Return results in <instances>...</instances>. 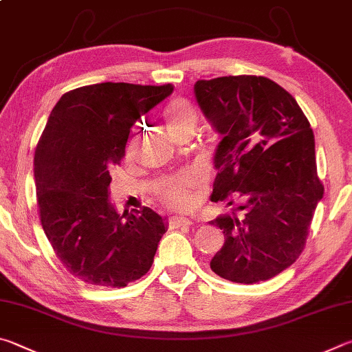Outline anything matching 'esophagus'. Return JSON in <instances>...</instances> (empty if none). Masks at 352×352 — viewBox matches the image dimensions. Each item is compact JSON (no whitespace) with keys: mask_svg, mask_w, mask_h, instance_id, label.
Masks as SVG:
<instances>
[{"mask_svg":"<svg viewBox=\"0 0 352 352\" xmlns=\"http://www.w3.org/2000/svg\"><path fill=\"white\" fill-rule=\"evenodd\" d=\"M168 223H170V226H173V227H179V226H188V224H192L193 221L190 219V218H184V217H171Z\"/></svg>","mask_w":352,"mask_h":352,"instance_id":"esophagus-1","label":"esophagus"}]
</instances>
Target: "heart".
<instances>
[{
  "instance_id": "1",
  "label": "heart",
  "mask_w": 352,
  "mask_h": 352,
  "mask_svg": "<svg viewBox=\"0 0 352 352\" xmlns=\"http://www.w3.org/2000/svg\"><path fill=\"white\" fill-rule=\"evenodd\" d=\"M164 123L171 138H181L184 133L193 131L199 120L198 109L187 98H175L164 109ZM131 153V148L128 154ZM199 176L193 171H182L165 177L157 186V196L165 206L176 210H187L195 202V190L199 187Z\"/></svg>"
}]
</instances>
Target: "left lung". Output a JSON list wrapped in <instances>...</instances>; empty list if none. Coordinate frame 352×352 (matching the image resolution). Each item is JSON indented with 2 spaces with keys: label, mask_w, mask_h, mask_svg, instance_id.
<instances>
[{
  "label": "left lung",
  "mask_w": 352,
  "mask_h": 352,
  "mask_svg": "<svg viewBox=\"0 0 352 352\" xmlns=\"http://www.w3.org/2000/svg\"><path fill=\"white\" fill-rule=\"evenodd\" d=\"M195 94L223 135L212 201L233 206L236 199L230 214L212 221L226 243L210 267L233 283L266 281L297 261L324 192L311 123L267 77L198 80Z\"/></svg>",
  "instance_id": "obj_1"
}]
</instances>
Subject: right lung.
I'll return each mask as SVG.
<instances>
[{"mask_svg": "<svg viewBox=\"0 0 352 352\" xmlns=\"http://www.w3.org/2000/svg\"><path fill=\"white\" fill-rule=\"evenodd\" d=\"M175 86L97 83L61 96L35 148L40 221L67 272L91 286L125 287L150 270L166 232L144 207L122 214L108 199L131 126Z\"/></svg>", "mask_w": 352, "mask_h": 352, "instance_id": "add662e5", "label": "right lung"}]
</instances>
